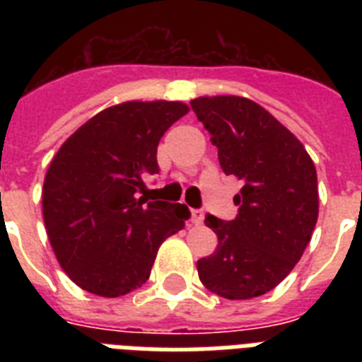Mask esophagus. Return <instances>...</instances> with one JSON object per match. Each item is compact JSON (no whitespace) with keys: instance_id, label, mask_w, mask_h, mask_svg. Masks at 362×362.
Returning a JSON list of instances; mask_svg holds the SVG:
<instances>
[{"instance_id":"34e87169","label":"esophagus","mask_w":362,"mask_h":362,"mask_svg":"<svg viewBox=\"0 0 362 362\" xmlns=\"http://www.w3.org/2000/svg\"><path fill=\"white\" fill-rule=\"evenodd\" d=\"M204 220V212L203 210L199 209H193L192 210V223H195V226H201Z\"/></svg>"}]
</instances>
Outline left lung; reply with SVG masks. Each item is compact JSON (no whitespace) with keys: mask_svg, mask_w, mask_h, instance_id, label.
Masks as SVG:
<instances>
[{"mask_svg":"<svg viewBox=\"0 0 362 362\" xmlns=\"http://www.w3.org/2000/svg\"><path fill=\"white\" fill-rule=\"evenodd\" d=\"M192 109L223 173L244 182L235 220H204L218 247L197 261L199 280L231 300L261 297L291 272L312 238L320 209L314 161L291 131L250 99L199 98Z\"/></svg>","mask_w":362,"mask_h":362,"instance_id":"obj_1","label":"left lung"}]
</instances>
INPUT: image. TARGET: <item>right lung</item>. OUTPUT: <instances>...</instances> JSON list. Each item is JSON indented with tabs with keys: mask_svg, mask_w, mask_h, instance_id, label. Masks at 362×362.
<instances>
[{
	"mask_svg": "<svg viewBox=\"0 0 362 362\" xmlns=\"http://www.w3.org/2000/svg\"><path fill=\"white\" fill-rule=\"evenodd\" d=\"M180 101L101 110L62 144L42 186V218L58 263L84 291L122 297L150 276L161 242L186 226V204L139 197L158 175V144L187 115Z\"/></svg>",
	"mask_w": 362,
	"mask_h": 362,
	"instance_id": "right-lung-1",
	"label": "right lung"
}]
</instances>
